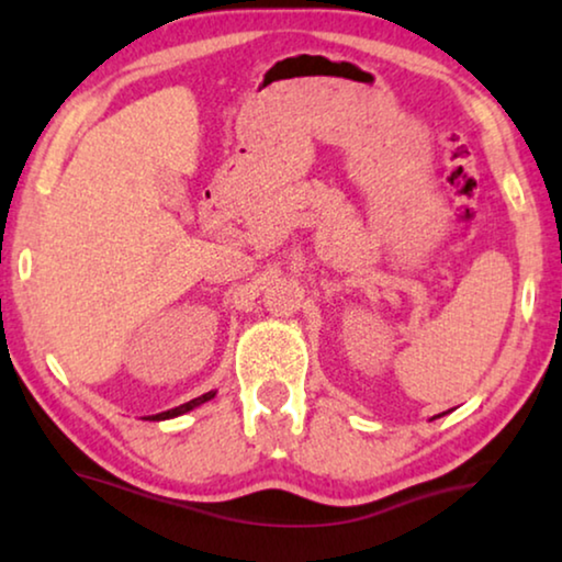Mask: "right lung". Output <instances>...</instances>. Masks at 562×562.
<instances>
[{"label":"right lung","mask_w":562,"mask_h":562,"mask_svg":"<svg viewBox=\"0 0 562 562\" xmlns=\"http://www.w3.org/2000/svg\"><path fill=\"white\" fill-rule=\"evenodd\" d=\"M212 397H215V393H204V395L194 397V400H190V403H184V405H180V407H172V409H167V413L149 415L147 420H169V417H177V415H184V413H190V409L200 407L202 403H207V400H212Z\"/></svg>","instance_id":"add662e5"}]
</instances>
